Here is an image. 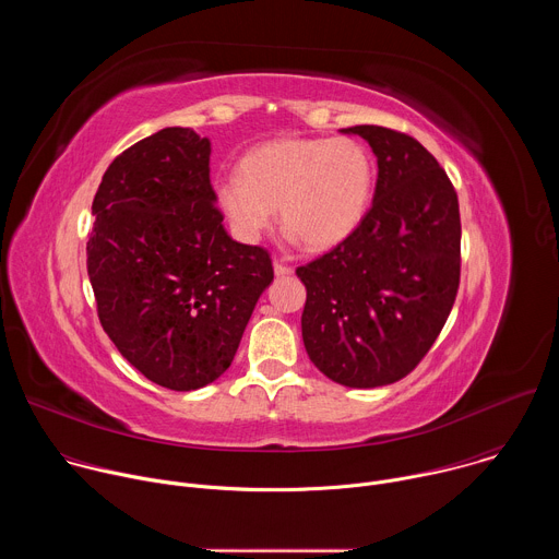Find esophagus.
I'll list each match as a JSON object with an SVG mask.
<instances>
[{
    "mask_svg": "<svg viewBox=\"0 0 559 559\" xmlns=\"http://www.w3.org/2000/svg\"><path fill=\"white\" fill-rule=\"evenodd\" d=\"M294 270L289 267V265H285V263H281V261H274V274L276 276H289Z\"/></svg>",
    "mask_w": 559,
    "mask_h": 559,
    "instance_id": "obj_1",
    "label": "esophagus"
}]
</instances>
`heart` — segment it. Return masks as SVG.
I'll return each mask as SVG.
<instances>
[{
	"label": "heart",
	"mask_w": 559,
	"mask_h": 559,
	"mask_svg": "<svg viewBox=\"0 0 559 559\" xmlns=\"http://www.w3.org/2000/svg\"><path fill=\"white\" fill-rule=\"evenodd\" d=\"M238 177L214 186V201L241 243H257L278 218L311 250L328 252L358 229L373 192V158L349 136H278L250 147Z\"/></svg>",
	"instance_id": "heart-1"
}]
</instances>
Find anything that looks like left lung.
Wrapping results in <instances>:
<instances>
[{"mask_svg":"<svg viewBox=\"0 0 559 559\" xmlns=\"http://www.w3.org/2000/svg\"><path fill=\"white\" fill-rule=\"evenodd\" d=\"M362 136L378 162L371 210L345 243L296 270L309 360L330 380L371 389L405 378L431 349L460 285L457 194L414 136Z\"/></svg>","mask_w":559,"mask_h":559,"instance_id":"1","label":"left lung"}]
</instances>
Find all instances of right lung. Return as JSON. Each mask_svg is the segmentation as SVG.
<instances>
[{"label":"right lung","mask_w":559,"mask_h":559,"mask_svg":"<svg viewBox=\"0 0 559 559\" xmlns=\"http://www.w3.org/2000/svg\"><path fill=\"white\" fill-rule=\"evenodd\" d=\"M207 136L164 128L121 152L93 201L88 276L119 354L175 391L231 365L261 294L270 254L231 241L210 183Z\"/></svg>","instance_id":"right-lung-1"}]
</instances>
